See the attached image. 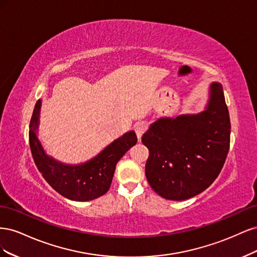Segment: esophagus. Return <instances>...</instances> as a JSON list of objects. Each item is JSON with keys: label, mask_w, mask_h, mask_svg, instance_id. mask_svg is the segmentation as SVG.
<instances>
[{"label": "esophagus", "mask_w": 257, "mask_h": 257, "mask_svg": "<svg viewBox=\"0 0 257 257\" xmlns=\"http://www.w3.org/2000/svg\"><path fill=\"white\" fill-rule=\"evenodd\" d=\"M148 128V124L145 121H141V122H137L135 125H134V130L137 134L138 137V141H141V138L143 136V134L147 131Z\"/></svg>", "instance_id": "34e87169"}]
</instances>
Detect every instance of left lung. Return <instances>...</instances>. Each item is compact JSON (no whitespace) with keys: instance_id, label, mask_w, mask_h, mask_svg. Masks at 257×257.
<instances>
[{"instance_id":"left-lung-1","label":"left lung","mask_w":257,"mask_h":257,"mask_svg":"<svg viewBox=\"0 0 257 257\" xmlns=\"http://www.w3.org/2000/svg\"><path fill=\"white\" fill-rule=\"evenodd\" d=\"M230 120L222 84L210 83L203 111L160 118L142 137L149 149L146 177L165 199L184 200L205 191L226 160Z\"/></svg>"}]
</instances>
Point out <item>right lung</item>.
I'll return each mask as SVG.
<instances>
[{"label":"right lung","mask_w":257,"mask_h":257,"mask_svg":"<svg viewBox=\"0 0 257 257\" xmlns=\"http://www.w3.org/2000/svg\"><path fill=\"white\" fill-rule=\"evenodd\" d=\"M42 99H38L30 122V147L37 169L62 196L75 201H89L104 195L109 190L116 163L137 143L134 131H128L92 159L69 164L48 154L38 137Z\"/></svg>","instance_id":"obj_1"}]
</instances>
